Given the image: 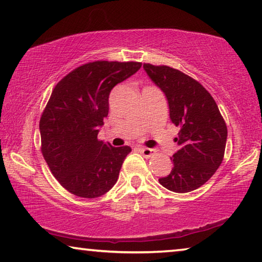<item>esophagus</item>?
Instances as JSON below:
<instances>
[{
    "label": "esophagus",
    "instance_id": "esophagus-1",
    "mask_svg": "<svg viewBox=\"0 0 262 262\" xmlns=\"http://www.w3.org/2000/svg\"><path fill=\"white\" fill-rule=\"evenodd\" d=\"M139 150L141 154H143L144 157H151L154 155V150L150 148H144V147H139Z\"/></svg>",
    "mask_w": 262,
    "mask_h": 262
}]
</instances>
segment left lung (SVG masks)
<instances>
[{"label":"left lung","instance_id":"1","mask_svg":"<svg viewBox=\"0 0 262 262\" xmlns=\"http://www.w3.org/2000/svg\"><path fill=\"white\" fill-rule=\"evenodd\" d=\"M149 78L163 91L170 119L180 127L172 169L159 180L165 189L185 193L205 184L222 164L227 127L217 103L204 86L170 66L143 64Z\"/></svg>","mask_w":262,"mask_h":262}]
</instances>
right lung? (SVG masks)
I'll return each mask as SVG.
<instances>
[{
    "instance_id": "obj_1",
    "label": "right lung",
    "mask_w": 262,
    "mask_h": 262,
    "mask_svg": "<svg viewBox=\"0 0 262 262\" xmlns=\"http://www.w3.org/2000/svg\"><path fill=\"white\" fill-rule=\"evenodd\" d=\"M138 61L97 60L74 69L52 90L40 116L41 154L52 175L69 192L97 198L113 188L128 146L98 139L108 115L113 87L136 73Z\"/></svg>"
}]
</instances>
